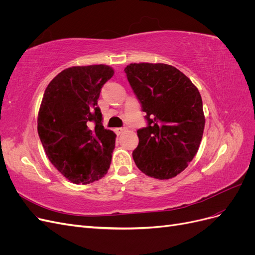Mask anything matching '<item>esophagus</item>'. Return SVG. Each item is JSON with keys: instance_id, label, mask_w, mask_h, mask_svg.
<instances>
[{"instance_id": "34e87169", "label": "esophagus", "mask_w": 255, "mask_h": 255, "mask_svg": "<svg viewBox=\"0 0 255 255\" xmlns=\"http://www.w3.org/2000/svg\"><path fill=\"white\" fill-rule=\"evenodd\" d=\"M125 130H126L125 128H116V133H117L118 135H120V134H122L123 132H125Z\"/></svg>"}]
</instances>
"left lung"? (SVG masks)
<instances>
[{
    "label": "left lung",
    "instance_id": "obj_1",
    "mask_svg": "<svg viewBox=\"0 0 255 255\" xmlns=\"http://www.w3.org/2000/svg\"><path fill=\"white\" fill-rule=\"evenodd\" d=\"M125 71L148 121L137 130L135 164L154 179H171L188 166L201 142L205 126L201 95L170 65L129 64Z\"/></svg>",
    "mask_w": 255,
    "mask_h": 255
}]
</instances>
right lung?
<instances>
[{"label":"right lung","mask_w":255,"mask_h":255,"mask_svg":"<svg viewBox=\"0 0 255 255\" xmlns=\"http://www.w3.org/2000/svg\"><path fill=\"white\" fill-rule=\"evenodd\" d=\"M114 75L106 65L65 69L45 88L38 135L53 166L74 184H89L110 169L116 134L102 125L98 99Z\"/></svg>","instance_id":"obj_1"}]
</instances>
